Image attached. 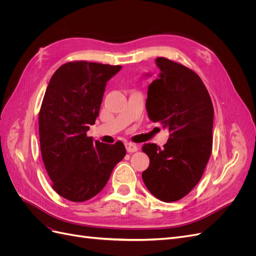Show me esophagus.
I'll list each match as a JSON object with an SVG mask.
<instances>
[{
  "label": "esophagus",
  "mask_w": 256,
  "mask_h": 256,
  "mask_svg": "<svg viewBox=\"0 0 256 256\" xmlns=\"http://www.w3.org/2000/svg\"><path fill=\"white\" fill-rule=\"evenodd\" d=\"M126 150L128 152H134L138 150V146L134 143L128 142V143H126Z\"/></svg>",
  "instance_id": "esophagus-1"
}]
</instances>
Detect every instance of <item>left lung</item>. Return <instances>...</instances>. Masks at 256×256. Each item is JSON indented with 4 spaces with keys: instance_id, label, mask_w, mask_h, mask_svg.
<instances>
[{
    "instance_id": "8db88e82",
    "label": "left lung",
    "mask_w": 256,
    "mask_h": 256,
    "mask_svg": "<svg viewBox=\"0 0 256 256\" xmlns=\"http://www.w3.org/2000/svg\"><path fill=\"white\" fill-rule=\"evenodd\" d=\"M158 74L148 86V118L168 128L164 148L146 143L150 166L142 173L146 188L164 202H176L196 187L212 150L214 106L196 72L166 58H157Z\"/></svg>"
}]
</instances>
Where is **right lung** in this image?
<instances>
[{"label": "right lung", "instance_id": "1", "mask_svg": "<svg viewBox=\"0 0 256 256\" xmlns=\"http://www.w3.org/2000/svg\"><path fill=\"white\" fill-rule=\"evenodd\" d=\"M120 65L74 60L51 76L38 115L42 157L52 188L72 202L95 196L125 157L122 141L104 144L88 136L99 114L106 84Z\"/></svg>", "mask_w": 256, "mask_h": 256}]
</instances>
